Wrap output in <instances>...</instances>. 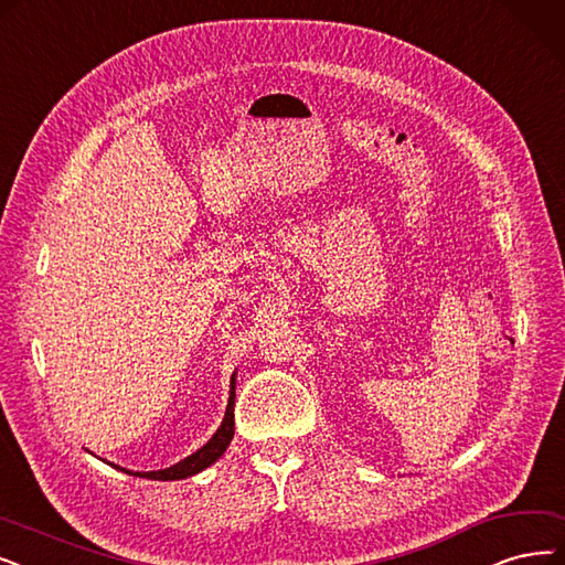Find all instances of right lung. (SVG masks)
Masks as SVG:
<instances>
[{"label":"right lung","instance_id":"right-lung-1","mask_svg":"<svg viewBox=\"0 0 565 565\" xmlns=\"http://www.w3.org/2000/svg\"><path fill=\"white\" fill-rule=\"evenodd\" d=\"M234 398H236V373L232 375V385H230V403H227V413H224V419L220 424L217 431L213 434V438L196 449L194 455L185 457L183 461H178L175 466L171 468H164V470H150V472H131L127 468H120L116 466L118 470H125L129 472V476H139V478H148V480H185V478H192L196 476V472H201L204 468H209L211 463H215L222 455L224 449L230 447L232 438H234ZM113 466V463H110Z\"/></svg>","mask_w":565,"mask_h":565}]
</instances>
